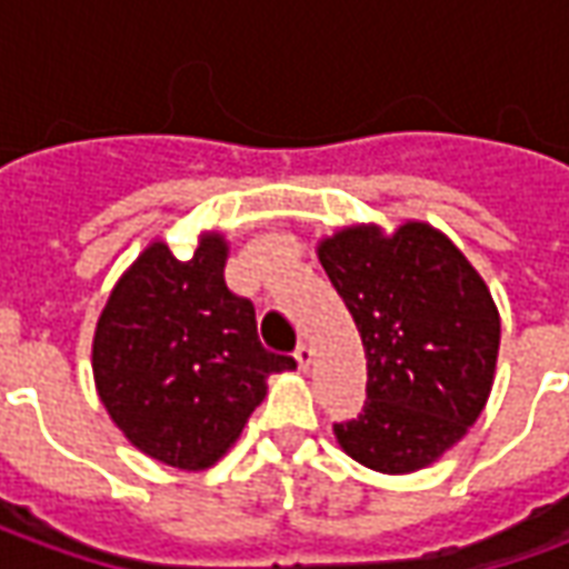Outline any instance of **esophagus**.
Listing matches in <instances>:
<instances>
[{
	"label": "esophagus",
	"instance_id": "obj_1",
	"mask_svg": "<svg viewBox=\"0 0 569 569\" xmlns=\"http://www.w3.org/2000/svg\"><path fill=\"white\" fill-rule=\"evenodd\" d=\"M296 362H298V369L308 371L310 366H313V347H310V345L298 347V350H296Z\"/></svg>",
	"mask_w": 569,
	"mask_h": 569
}]
</instances>
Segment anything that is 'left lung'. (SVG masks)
Here are the masks:
<instances>
[{"label": "left lung", "mask_w": 569, "mask_h": 569, "mask_svg": "<svg viewBox=\"0 0 569 569\" xmlns=\"http://www.w3.org/2000/svg\"><path fill=\"white\" fill-rule=\"evenodd\" d=\"M317 259L353 313L369 402L335 423L347 457L383 476L439 460L481 418L497 378L500 310L451 237L420 219L345 224Z\"/></svg>", "instance_id": "1"}]
</instances>
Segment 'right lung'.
<instances>
[{
	"label": "right lung",
	"mask_w": 569,
	"mask_h": 569,
	"mask_svg": "<svg viewBox=\"0 0 569 569\" xmlns=\"http://www.w3.org/2000/svg\"><path fill=\"white\" fill-rule=\"evenodd\" d=\"M228 237L200 231L191 259L154 237L97 317L91 369L118 432L140 453L198 472L219 463L296 359L268 353L256 310L224 286Z\"/></svg>",
	"instance_id": "1"
}]
</instances>
